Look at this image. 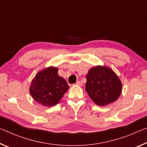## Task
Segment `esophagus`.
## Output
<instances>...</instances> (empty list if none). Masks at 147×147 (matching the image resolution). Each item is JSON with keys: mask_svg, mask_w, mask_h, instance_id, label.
<instances>
[{"mask_svg": "<svg viewBox=\"0 0 147 147\" xmlns=\"http://www.w3.org/2000/svg\"><path fill=\"white\" fill-rule=\"evenodd\" d=\"M76 85H78V86H82V82H81V81H77V82H76Z\"/></svg>", "mask_w": 147, "mask_h": 147, "instance_id": "34e87169", "label": "esophagus"}]
</instances>
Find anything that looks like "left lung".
I'll return each instance as SVG.
<instances>
[{"mask_svg": "<svg viewBox=\"0 0 147 147\" xmlns=\"http://www.w3.org/2000/svg\"><path fill=\"white\" fill-rule=\"evenodd\" d=\"M86 91L94 103L105 106L116 101L122 94V84L110 67L97 65L86 75Z\"/></svg>", "mask_w": 147, "mask_h": 147, "instance_id": "left-lung-1", "label": "left lung"}]
</instances>
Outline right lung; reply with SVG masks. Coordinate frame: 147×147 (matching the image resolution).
I'll list each match as a JSON object with an SVG mask.
<instances>
[{
	"label": "right lung",
	"mask_w": 147,
	"mask_h": 147,
	"mask_svg": "<svg viewBox=\"0 0 147 147\" xmlns=\"http://www.w3.org/2000/svg\"><path fill=\"white\" fill-rule=\"evenodd\" d=\"M69 88L66 80L58 75L57 67L50 66L37 73L29 88L31 97L45 107L56 105Z\"/></svg>",
	"instance_id": "obj_1"
}]
</instances>
